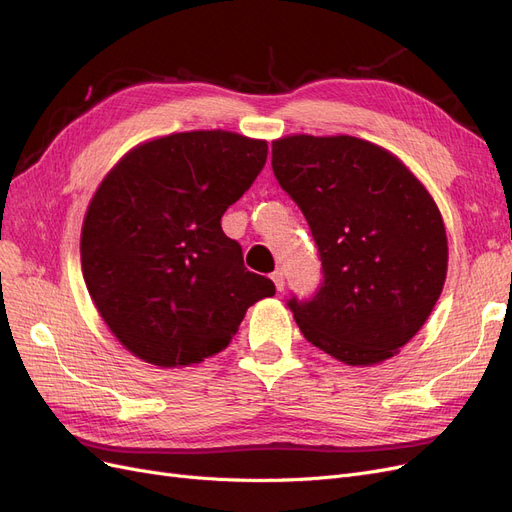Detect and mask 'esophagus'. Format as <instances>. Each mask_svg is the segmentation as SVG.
<instances>
[{
    "label": "esophagus",
    "mask_w": 512,
    "mask_h": 512,
    "mask_svg": "<svg viewBox=\"0 0 512 512\" xmlns=\"http://www.w3.org/2000/svg\"><path fill=\"white\" fill-rule=\"evenodd\" d=\"M272 280H274L278 291H284V274H282V270H276V272L272 274Z\"/></svg>",
    "instance_id": "esophagus-1"
}]
</instances>
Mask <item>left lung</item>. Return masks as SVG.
<instances>
[{
  "label": "left lung",
  "instance_id": "left-lung-1",
  "mask_svg": "<svg viewBox=\"0 0 512 512\" xmlns=\"http://www.w3.org/2000/svg\"><path fill=\"white\" fill-rule=\"evenodd\" d=\"M272 169L322 261L316 295L288 299L303 337L349 366L391 358L446 282L448 238L431 194L389 150L353 136L280 138Z\"/></svg>",
  "mask_w": 512,
  "mask_h": 512
}]
</instances>
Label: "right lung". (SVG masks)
<instances>
[{"label": "right lung", "mask_w": 512, "mask_h": 512, "mask_svg": "<svg viewBox=\"0 0 512 512\" xmlns=\"http://www.w3.org/2000/svg\"><path fill=\"white\" fill-rule=\"evenodd\" d=\"M268 142L186 131L127 152L96 190L81 230V270L100 316L136 358L190 366L226 349L274 297L244 268L221 215L251 188Z\"/></svg>", "instance_id": "right-lung-1"}]
</instances>
